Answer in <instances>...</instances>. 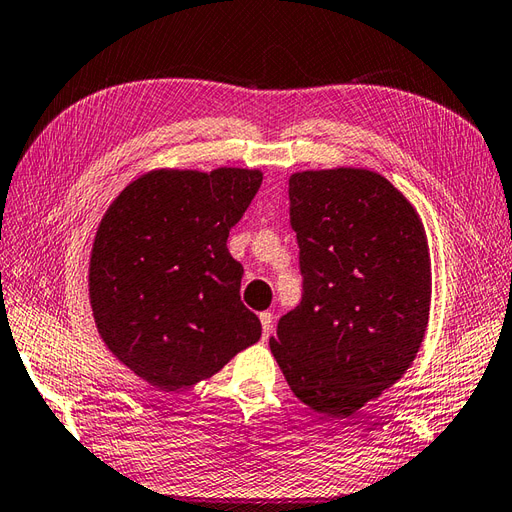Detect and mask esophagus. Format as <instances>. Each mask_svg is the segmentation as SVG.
I'll use <instances>...</instances> for the list:
<instances>
[{
	"label": "esophagus",
	"instance_id": "obj_1",
	"mask_svg": "<svg viewBox=\"0 0 512 512\" xmlns=\"http://www.w3.org/2000/svg\"><path fill=\"white\" fill-rule=\"evenodd\" d=\"M260 323H263V339H269L273 332V315L271 313H260Z\"/></svg>",
	"mask_w": 512,
	"mask_h": 512
}]
</instances>
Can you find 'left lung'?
<instances>
[{"label":"left lung","mask_w":512,"mask_h":512,"mask_svg":"<svg viewBox=\"0 0 512 512\" xmlns=\"http://www.w3.org/2000/svg\"><path fill=\"white\" fill-rule=\"evenodd\" d=\"M289 199L302 302L269 347L297 400L350 417L419 352L432 297L426 230L415 206L369 169L293 173Z\"/></svg>","instance_id":"obj_1"}]
</instances>
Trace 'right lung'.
<instances>
[{"label":"right lung","instance_id":"add662e5","mask_svg":"<svg viewBox=\"0 0 512 512\" xmlns=\"http://www.w3.org/2000/svg\"><path fill=\"white\" fill-rule=\"evenodd\" d=\"M263 171L154 169L106 210L91 249L95 326L119 363L158 391L206 380L260 339L228 252Z\"/></svg>","mask_w":512,"mask_h":512}]
</instances>
